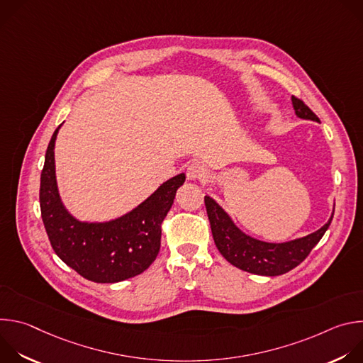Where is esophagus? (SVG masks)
I'll return each instance as SVG.
<instances>
[{"label": "esophagus", "mask_w": 363, "mask_h": 363, "mask_svg": "<svg viewBox=\"0 0 363 363\" xmlns=\"http://www.w3.org/2000/svg\"><path fill=\"white\" fill-rule=\"evenodd\" d=\"M186 177L189 179H203L206 177V169L201 162H192L186 168Z\"/></svg>", "instance_id": "34e87169"}]
</instances>
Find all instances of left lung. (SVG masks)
<instances>
[{
  "label": "left lung",
  "instance_id": "obj_1",
  "mask_svg": "<svg viewBox=\"0 0 363 363\" xmlns=\"http://www.w3.org/2000/svg\"><path fill=\"white\" fill-rule=\"evenodd\" d=\"M291 101L298 118L320 122L303 100L291 96ZM203 201L218 251L233 266L258 276H280L297 267L325 235L333 218L332 214L330 220L320 230L303 238L274 244L244 234L213 198L205 196Z\"/></svg>",
  "mask_w": 363,
  "mask_h": 363
}]
</instances>
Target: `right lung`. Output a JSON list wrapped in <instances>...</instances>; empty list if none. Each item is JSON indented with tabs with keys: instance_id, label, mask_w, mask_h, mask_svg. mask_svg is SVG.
<instances>
[{
	"instance_id": "1",
	"label": "right lung",
	"mask_w": 363,
	"mask_h": 363,
	"mask_svg": "<svg viewBox=\"0 0 363 363\" xmlns=\"http://www.w3.org/2000/svg\"><path fill=\"white\" fill-rule=\"evenodd\" d=\"M60 128V126H59ZM50 139L40 179V208L55 252L82 277L94 283H118L143 273L161 248V225L185 182L179 174L164 182L126 216L109 223H82L62 203L55 169V142Z\"/></svg>"
}]
</instances>
